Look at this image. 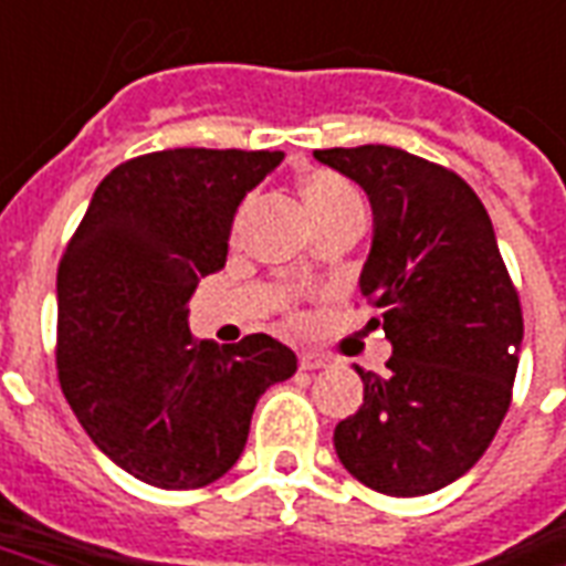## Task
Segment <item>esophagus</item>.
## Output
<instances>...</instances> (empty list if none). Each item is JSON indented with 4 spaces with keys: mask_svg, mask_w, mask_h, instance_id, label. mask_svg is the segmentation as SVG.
Returning <instances> with one entry per match:
<instances>
[{
    "mask_svg": "<svg viewBox=\"0 0 566 566\" xmlns=\"http://www.w3.org/2000/svg\"><path fill=\"white\" fill-rule=\"evenodd\" d=\"M326 365H329V359H326L323 353H317V350H302L300 353V368L302 370H321V368H326Z\"/></svg>",
    "mask_w": 566,
    "mask_h": 566,
    "instance_id": "34e87169",
    "label": "esophagus"
}]
</instances>
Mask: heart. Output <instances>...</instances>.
<instances>
[{
	"instance_id": "b5f03b06",
	"label": "heart",
	"mask_w": 566,
	"mask_h": 566,
	"mask_svg": "<svg viewBox=\"0 0 566 566\" xmlns=\"http://www.w3.org/2000/svg\"><path fill=\"white\" fill-rule=\"evenodd\" d=\"M300 196L305 201V210L314 219V226L329 228L344 219H365V201H361L359 189L353 187L350 180L340 178L335 171H308L300 180Z\"/></svg>"
}]
</instances>
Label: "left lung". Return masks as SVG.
Masks as SVG:
<instances>
[{"label":"left lung","mask_w":566,"mask_h":566,"mask_svg":"<svg viewBox=\"0 0 566 566\" xmlns=\"http://www.w3.org/2000/svg\"><path fill=\"white\" fill-rule=\"evenodd\" d=\"M356 180L374 237L359 291L382 312L386 374L335 427L344 469L386 495L454 484L493 442L520 365L523 312L490 216L454 171L388 145L314 150Z\"/></svg>","instance_id":"left-lung-1"}]
</instances>
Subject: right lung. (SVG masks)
<instances>
[{"label":"right lung","mask_w":566,"mask_h":566,"mask_svg":"<svg viewBox=\"0 0 566 566\" xmlns=\"http://www.w3.org/2000/svg\"><path fill=\"white\" fill-rule=\"evenodd\" d=\"M282 150L175 148L101 180L59 266V379L82 430L124 472L196 490L240 460L258 398L296 374L264 332L216 347L189 300L226 266L237 207Z\"/></svg>","instance_id":"right-lung-1"}]
</instances>
